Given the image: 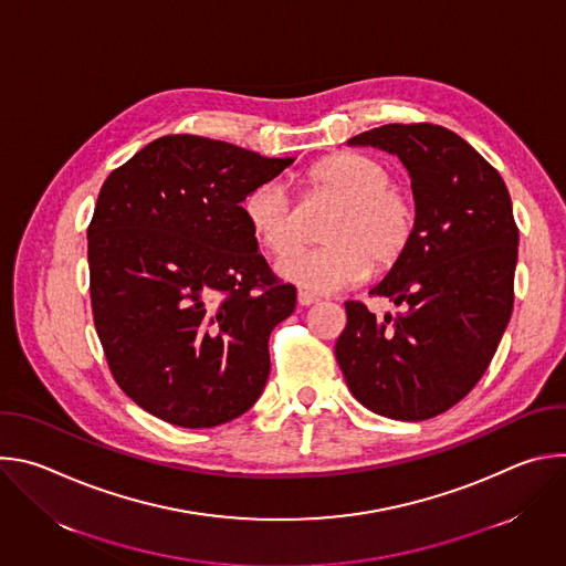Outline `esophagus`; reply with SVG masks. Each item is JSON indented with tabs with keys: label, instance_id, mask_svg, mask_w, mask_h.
I'll return each instance as SVG.
<instances>
[{
	"label": "esophagus",
	"instance_id": "esophagus-1",
	"mask_svg": "<svg viewBox=\"0 0 566 566\" xmlns=\"http://www.w3.org/2000/svg\"><path fill=\"white\" fill-rule=\"evenodd\" d=\"M315 302H317L315 295H311V293H306V291H297V304H300V306H311V304H315Z\"/></svg>",
	"mask_w": 566,
	"mask_h": 566
}]
</instances>
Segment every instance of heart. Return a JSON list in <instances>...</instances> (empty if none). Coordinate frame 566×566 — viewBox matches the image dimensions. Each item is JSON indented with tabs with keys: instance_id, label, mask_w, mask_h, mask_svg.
Segmentation results:
<instances>
[{
	"instance_id": "heart-1",
	"label": "heart",
	"mask_w": 566,
	"mask_h": 566,
	"mask_svg": "<svg viewBox=\"0 0 566 566\" xmlns=\"http://www.w3.org/2000/svg\"><path fill=\"white\" fill-rule=\"evenodd\" d=\"M304 184L340 201L322 239L325 247L297 251L277 264L282 280L311 293H336L363 282L369 271L391 269L417 232L415 197L394 186V168L365 151H338L315 160ZM258 244L282 258L297 247V221L289 192L277 181L253 188L241 203Z\"/></svg>"
}]
</instances>
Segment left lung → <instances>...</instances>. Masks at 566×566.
<instances>
[{"mask_svg":"<svg viewBox=\"0 0 566 566\" xmlns=\"http://www.w3.org/2000/svg\"><path fill=\"white\" fill-rule=\"evenodd\" d=\"M410 170L417 232L369 295L406 311L376 317L345 302L336 360L363 406L398 421L443 415L489 369L513 313L520 230L500 172L454 132L382 125L349 138Z\"/></svg>","mask_w":566,"mask_h":566,"instance_id":"obj_1","label":"left lung"}]
</instances>
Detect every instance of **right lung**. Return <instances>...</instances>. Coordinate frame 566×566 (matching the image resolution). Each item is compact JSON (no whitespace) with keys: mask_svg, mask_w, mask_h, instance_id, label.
Listing matches in <instances>:
<instances>
[{"mask_svg":"<svg viewBox=\"0 0 566 566\" xmlns=\"http://www.w3.org/2000/svg\"><path fill=\"white\" fill-rule=\"evenodd\" d=\"M293 158L170 134L116 168L87 228L94 325L118 387L179 428H214L264 391L269 336L295 308L241 201Z\"/></svg>","mask_w":566,"mask_h":566,"instance_id":"1","label":"right lung"}]
</instances>
